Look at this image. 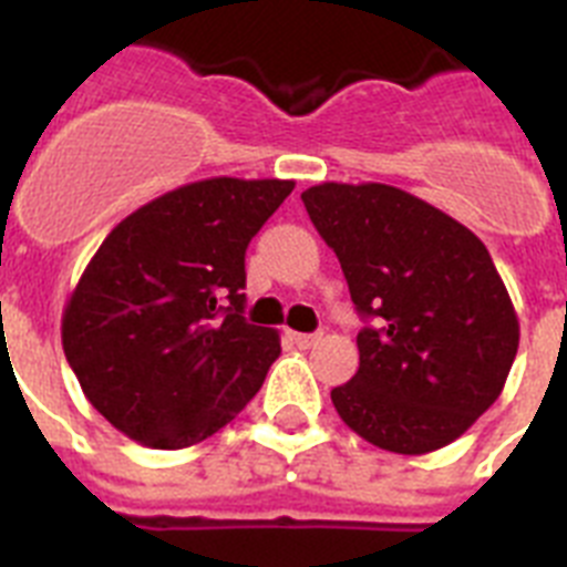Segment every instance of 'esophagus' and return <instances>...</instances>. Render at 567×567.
<instances>
[{
	"mask_svg": "<svg viewBox=\"0 0 567 567\" xmlns=\"http://www.w3.org/2000/svg\"><path fill=\"white\" fill-rule=\"evenodd\" d=\"M290 342L297 348H311V344L319 342V333H290Z\"/></svg>",
	"mask_w": 567,
	"mask_h": 567,
	"instance_id": "34e87169",
	"label": "esophagus"
}]
</instances>
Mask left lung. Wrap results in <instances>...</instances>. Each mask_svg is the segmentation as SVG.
Wrapping results in <instances>:
<instances>
[{
  "instance_id": "8db88e82",
  "label": "left lung",
  "mask_w": 567,
  "mask_h": 567,
  "mask_svg": "<svg viewBox=\"0 0 567 567\" xmlns=\"http://www.w3.org/2000/svg\"><path fill=\"white\" fill-rule=\"evenodd\" d=\"M333 248L357 311L359 371L333 388L342 422L393 454L462 436L505 388L519 319L488 248L420 196L322 182L302 194Z\"/></svg>"
}]
</instances>
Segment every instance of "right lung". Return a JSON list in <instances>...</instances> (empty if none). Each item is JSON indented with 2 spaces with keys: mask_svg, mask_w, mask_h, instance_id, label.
<instances>
[{
  "mask_svg": "<svg viewBox=\"0 0 567 567\" xmlns=\"http://www.w3.org/2000/svg\"><path fill=\"white\" fill-rule=\"evenodd\" d=\"M290 179L190 182L125 216L62 313L87 402L140 445L214 436L262 388L279 333L243 317L245 250Z\"/></svg>",
  "mask_w": 567,
  "mask_h": 567,
  "instance_id": "add662e5",
  "label": "right lung"
}]
</instances>
